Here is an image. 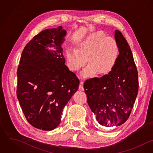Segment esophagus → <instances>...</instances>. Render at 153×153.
<instances>
[{"instance_id":"esophagus-1","label":"esophagus","mask_w":153,"mask_h":153,"mask_svg":"<svg viewBox=\"0 0 153 153\" xmlns=\"http://www.w3.org/2000/svg\"><path fill=\"white\" fill-rule=\"evenodd\" d=\"M79 89H80V91H83V90H84V88H83V81H80V82Z\"/></svg>"}]
</instances>
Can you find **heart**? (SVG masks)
I'll list each match as a JSON object with an SVG mask.
<instances>
[{"label": "heart", "mask_w": 153, "mask_h": 153, "mask_svg": "<svg viewBox=\"0 0 153 153\" xmlns=\"http://www.w3.org/2000/svg\"><path fill=\"white\" fill-rule=\"evenodd\" d=\"M118 47L117 41L98 31L91 33L79 41L75 51H68L67 58L69 68L79 71L87 62L88 67L82 73L85 77L105 74L111 71L117 61Z\"/></svg>", "instance_id": "heart-1"}]
</instances>
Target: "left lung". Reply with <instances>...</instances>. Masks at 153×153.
<instances>
[{
  "label": "left lung",
  "mask_w": 153,
  "mask_h": 153,
  "mask_svg": "<svg viewBox=\"0 0 153 153\" xmlns=\"http://www.w3.org/2000/svg\"><path fill=\"white\" fill-rule=\"evenodd\" d=\"M115 39L120 54L112 70L84 83L88 105L102 128L106 130L127 121L139 87L138 71L128 43L118 30L115 32Z\"/></svg>",
  "instance_id": "obj_1"
}]
</instances>
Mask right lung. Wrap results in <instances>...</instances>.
Wrapping results in <instances>:
<instances>
[{"label": "right lung", "instance_id": "obj_1", "mask_svg": "<svg viewBox=\"0 0 153 153\" xmlns=\"http://www.w3.org/2000/svg\"><path fill=\"white\" fill-rule=\"evenodd\" d=\"M65 34L60 26L34 36L17 70L16 94L22 112L32 126L44 131L60 124L63 108L79 88V79L64 64L61 45ZM49 46L56 51H48Z\"/></svg>", "mask_w": 153, "mask_h": 153}]
</instances>
